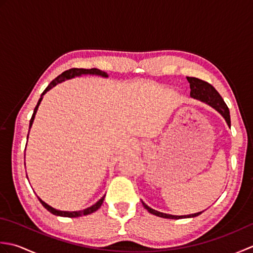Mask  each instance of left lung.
Returning a JSON list of instances; mask_svg holds the SVG:
<instances>
[{
  "label": "left lung",
  "mask_w": 253,
  "mask_h": 253,
  "mask_svg": "<svg viewBox=\"0 0 253 253\" xmlns=\"http://www.w3.org/2000/svg\"><path fill=\"white\" fill-rule=\"evenodd\" d=\"M187 80L190 84L191 98L200 100L204 102V103L209 104L210 106H212L213 109H215L219 114L225 118L227 125L230 127L229 110L222 96L219 95V93L215 90V88H214L211 84H209L207 82H204V80H201L196 77H187ZM142 206L144 207V209L148 210L149 213L153 214V215H157L159 217H164V218H171V219H178L182 217H195V216L200 215L202 213V212H198L195 214H189V215H170V214L155 211V210L149 208L144 202H142Z\"/></svg>",
  "instance_id": "left-lung-1"
}]
</instances>
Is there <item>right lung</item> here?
I'll list each match as a JSON object with an SVG mask.
<instances>
[{
  "mask_svg": "<svg viewBox=\"0 0 253 253\" xmlns=\"http://www.w3.org/2000/svg\"><path fill=\"white\" fill-rule=\"evenodd\" d=\"M82 75H96V76H101V77H104V78L109 77V75H107V73L102 72V71H100V69H98V68H91V69L71 68V69H68V71H65L64 73H62V74L60 75V76H57L54 80H52V82L50 83V84L47 85V87L45 88V90L43 91V92H42L41 98L39 99V101H38V103H37V105H36V107H35V110H34V114H32V116H31V120H30V123H29V130H30L31 126H32V123H34L36 113H37V111H38V107H39V105H40V103H41V101H42V98H43V95L47 92V91H49L50 89H52V88L54 87V85H56L57 84H60V83L64 82V80H67V79H72V78H74V77L82 76ZM28 135H29V132H28ZM27 138H28V137H27ZM104 198H105V196L102 197L98 202L93 204V206H91L90 208L84 209V210H83V211H73V212H69V211H60V210H56V209H54V208H52V207L49 206V204H46L44 201H42L41 199H40L39 197H38V199H39V201L41 202L42 206H43L50 213L54 214V215H57V216H64V217H79V216L88 215V214L93 213V212H95L96 210H98V209L102 206V203H103Z\"/></svg>",
  "mask_w": 253,
  "mask_h": 253,
  "instance_id": "1",
  "label": "right lung"
}]
</instances>
